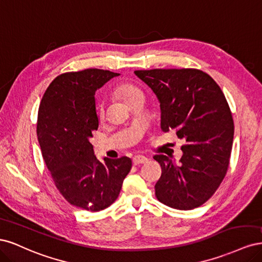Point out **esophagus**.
I'll use <instances>...</instances> for the list:
<instances>
[{"label":"esophagus","instance_id":"34e87169","mask_svg":"<svg viewBox=\"0 0 262 262\" xmlns=\"http://www.w3.org/2000/svg\"><path fill=\"white\" fill-rule=\"evenodd\" d=\"M133 165H139V164H143L145 162H147V157L143 156V155H136L133 157Z\"/></svg>","mask_w":262,"mask_h":262}]
</instances>
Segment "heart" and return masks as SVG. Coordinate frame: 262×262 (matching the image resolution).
<instances>
[{
  "mask_svg": "<svg viewBox=\"0 0 262 262\" xmlns=\"http://www.w3.org/2000/svg\"><path fill=\"white\" fill-rule=\"evenodd\" d=\"M115 94L118 95L119 97L122 98L124 102H126L129 106L132 104L134 100L139 98H144V93L140 87L136 84H133L128 81H122L118 83L115 87ZM97 117L99 121H104L106 118V105L105 102H101L98 106L97 110Z\"/></svg>",
  "mask_w": 262,
  "mask_h": 262,
  "instance_id": "obj_1",
  "label": "heart"
}]
</instances>
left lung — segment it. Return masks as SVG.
<instances>
[{"instance_id": "1", "label": "left lung", "mask_w": 262, "mask_h": 262, "mask_svg": "<svg viewBox=\"0 0 262 262\" xmlns=\"http://www.w3.org/2000/svg\"><path fill=\"white\" fill-rule=\"evenodd\" d=\"M161 102L162 130L185 141L180 164L155 155L162 168L157 200L177 210L207 202L223 181L229 165L234 121L228 102L213 78L198 69L138 70Z\"/></svg>"}]
</instances>
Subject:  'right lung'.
<instances>
[{
	"instance_id": "1",
	"label": "right lung",
	"mask_w": 262,
	"mask_h": 262,
	"mask_svg": "<svg viewBox=\"0 0 262 262\" xmlns=\"http://www.w3.org/2000/svg\"><path fill=\"white\" fill-rule=\"evenodd\" d=\"M118 75L99 69L60 74L38 110L37 137L55 187L70 204L91 212L117 200L132 167L126 156L99 162L90 142L98 129L95 92Z\"/></svg>"
}]
</instances>
